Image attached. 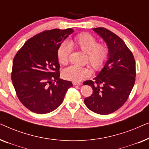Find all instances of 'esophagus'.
<instances>
[{
  "label": "esophagus",
  "instance_id": "esophagus-1",
  "mask_svg": "<svg viewBox=\"0 0 149 149\" xmlns=\"http://www.w3.org/2000/svg\"><path fill=\"white\" fill-rule=\"evenodd\" d=\"M73 85H77V86H79V85H81V83L79 82H72Z\"/></svg>",
  "mask_w": 149,
  "mask_h": 149
}]
</instances>
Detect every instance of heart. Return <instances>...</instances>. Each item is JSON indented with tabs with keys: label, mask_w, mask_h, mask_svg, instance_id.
Listing matches in <instances>:
<instances>
[{
	"label": "heart",
	"mask_w": 149,
	"mask_h": 149,
	"mask_svg": "<svg viewBox=\"0 0 149 149\" xmlns=\"http://www.w3.org/2000/svg\"><path fill=\"white\" fill-rule=\"evenodd\" d=\"M77 48L86 54L88 64L95 71L101 70L104 66L109 56V49L104 44H97V41L91 34L83 33L76 36L72 40ZM70 52V46L66 41L62 42L57 51V58L61 64L68 63ZM90 71L83 66H70L62 72L64 78L68 80L79 82L88 77Z\"/></svg>",
	"instance_id": "obj_1"
}]
</instances>
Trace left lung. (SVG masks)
Here are the masks:
<instances>
[{
  "label": "left lung",
  "instance_id": "obj_1",
  "mask_svg": "<svg viewBox=\"0 0 149 149\" xmlns=\"http://www.w3.org/2000/svg\"><path fill=\"white\" fill-rule=\"evenodd\" d=\"M93 30L104 40L109 49V56L93 81L83 83L93 89V93L85 98L84 102L91 111L108 115L127 101L135 83L136 62L131 51L117 35L104 28Z\"/></svg>",
  "mask_w": 149,
  "mask_h": 149
}]
</instances>
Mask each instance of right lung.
<instances>
[{
  "instance_id": "1",
  "label": "right lung",
  "mask_w": 149,
  "mask_h": 149,
  "mask_svg": "<svg viewBox=\"0 0 149 149\" xmlns=\"http://www.w3.org/2000/svg\"><path fill=\"white\" fill-rule=\"evenodd\" d=\"M74 32L72 28L42 32L27 40L13 62L11 79L18 98L37 114H46L60 107L71 81L60 79L57 51Z\"/></svg>"
}]
</instances>
